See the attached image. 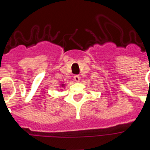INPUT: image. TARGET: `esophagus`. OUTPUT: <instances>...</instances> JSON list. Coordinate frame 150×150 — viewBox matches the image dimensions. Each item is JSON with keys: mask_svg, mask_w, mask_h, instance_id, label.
Listing matches in <instances>:
<instances>
[{"mask_svg": "<svg viewBox=\"0 0 150 150\" xmlns=\"http://www.w3.org/2000/svg\"><path fill=\"white\" fill-rule=\"evenodd\" d=\"M74 79H75V82H79L80 76L79 75H75V76H74Z\"/></svg>", "mask_w": 150, "mask_h": 150, "instance_id": "obj_1", "label": "esophagus"}]
</instances>
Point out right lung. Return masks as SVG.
I'll use <instances>...</instances> for the list:
<instances>
[{
  "label": "right lung",
  "instance_id": "obj_1",
  "mask_svg": "<svg viewBox=\"0 0 150 150\" xmlns=\"http://www.w3.org/2000/svg\"><path fill=\"white\" fill-rule=\"evenodd\" d=\"M62 86H64V84H63V85H62Z\"/></svg>",
  "mask_w": 150,
  "mask_h": 150
}]
</instances>
